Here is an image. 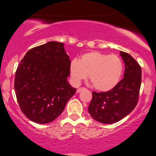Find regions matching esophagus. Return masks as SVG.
<instances>
[{
  "label": "esophagus",
  "instance_id": "1",
  "mask_svg": "<svg viewBox=\"0 0 156 156\" xmlns=\"http://www.w3.org/2000/svg\"><path fill=\"white\" fill-rule=\"evenodd\" d=\"M85 90V88H84V87H80V88H78L77 90H76V93L79 94V93H80L82 90Z\"/></svg>",
  "mask_w": 156,
  "mask_h": 156
}]
</instances>
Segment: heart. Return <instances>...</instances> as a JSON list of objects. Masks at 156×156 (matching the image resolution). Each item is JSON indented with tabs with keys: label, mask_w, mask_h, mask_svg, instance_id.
Here are the masks:
<instances>
[{
	"label": "heart",
	"mask_w": 156,
	"mask_h": 156,
	"mask_svg": "<svg viewBox=\"0 0 156 156\" xmlns=\"http://www.w3.org/2000/svg\"><path fill=\"white\" fill-rule=\"evenodd\" d=\"M124 64L118 56L99 51H90L80 57V60L73 59L69 64V73L76 85L86 80L90 74L93 86L101 92L112 90L119 83Z\"/></svg>",
	"instance_id": "1"
}]
</instances>
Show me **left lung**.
<instances>
[{
	"mask_svg": "<svg viewBox=\"0 0 156 156\" xmlns=\"http://www.w3.org/2000/svg\"><path fill=\"white\" fill-rule=\"evenodd\" d=\"M125 63L123 79L107 92H93L88 112L93 119L103 124H113L127 116L137 104L141 83V69L130 55L120 51Z\"/></svg>",
	"mask_w": 156,
	"mask_h": 156,
	"instance_id": "1",
	"label": "left lung"
}]
</instances>
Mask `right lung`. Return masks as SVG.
<instances>
[{
	"instance_id": "obj_1",
	"label": "right lung",
	"mask_w": 156,
	"mask_h": 156,
	"mask_svg": "<svg viewBox=\"0 0 156 156\" xmlns=\"http://www.w3.org/2000/svg\"><path fill=\"white\" fill-rule=\"evenodd\" d=\"M70 62L64 43L57 41L31 48L20 61L15 90L20 109L32 122L54 121L75 94L67 80Z\"/></svg>"
}]
</instances>
